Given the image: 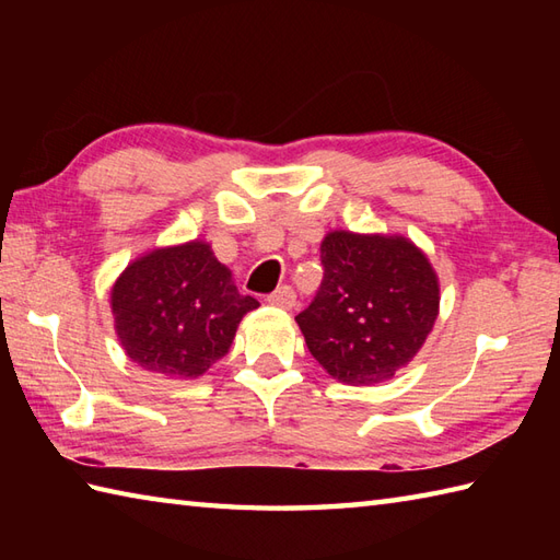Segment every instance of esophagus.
<instances>
[{"instance_id":"34e87169","label":"esophagus","mask_w":560,"mask_h":560,"mask_svg":"<svg viewBox=\"0 0 560 560\" xmlns=\"http://www.w3.org/2000/svg\"><path fill=\"white\" fill-rule=\"evenodd\" d=\"M267 303L273 307H283V311H291V307L295 305V291L291 287H279L277 291L269 293Z\"/></svg>"}]
</instances>
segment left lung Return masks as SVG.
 Masks as SVG:
<instances>
[{
	"label": "left lung",
	"instance_id": "8db88e82",
	"mask_svg": "<svg viewBox=\"0 0 560 560\" xmlns=\"http://www.w3.org/2000/svg\"><path fill=\"white\" fill-rule=\"evenodd\" d=\"M323 283L295 315L307 349L347 385L385 383L423 347L438 317L431 261L404 237L329 233Z\"/></svg>",
	"mask_w": 560,
	"mask_h": 560
}]
</instances>
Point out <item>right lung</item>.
I'll list each match as a JSON object with an SVG mask.
<instances>
[{
	"mask_svg": "<svg viewBox=\"0 0 560 560\" xmlns=\"http://www.w3.org/2000/svg\"><path fill=\"white\" fill-rule=\"evenodd\" d=\"M231 271L207 243L153 249L113 287V315L125 353L165 380H192L229 353L245 313Z\"/></svg>",
	"mask_w": 560,
	"mask_h": 560,
	"instance_id": "1",
	"label": "right lung"
}]
</instances>
